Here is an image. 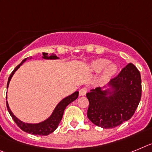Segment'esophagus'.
Here are the masks:
<instances>
[{"instance_id":"1","label":"esophagus","mask_w":152,"mask_h":152,"mask_svg":"<svg viewBox=\"0 0 152 152\" xmlns=\"http://www.w3.org/2000/svg\"><path fill=\"white\" fill-rule=\"evenodd\" d=\"M87 92V88L86 87H83L80 90V96H85Z\"/></svg>"}]
</instances>
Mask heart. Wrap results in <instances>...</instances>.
<instances>
[{"label": "heart", "mask_w": 152, "mask_h": 152, "mask_svg": "<svg viewBox=\"0 0 152 152\" xmlns=\"http://www.w3.org/2000/svg\"><path fill=\"white\" fill-rule=\"evenodd\" d=\"M109 63V60H105V59H99V60H96L91 63V70L94 71V72H99V71L102 70L103 69H105V67L107 66ZM116 69H117V68H116V66L114 64H111V65H109V66L106 68L105 76V77H109V76H113L115 72Z\"/></svg>", "instance_id": "1"}]
</instances>
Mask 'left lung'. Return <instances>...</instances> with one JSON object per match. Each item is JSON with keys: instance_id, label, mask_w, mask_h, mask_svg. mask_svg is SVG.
<instances>
[{"instance_id": "1", "label": "left lung", "mask_w": 152, "mask_h": 152, "mask_svg": "<svg viewBox=\"0 0 152 152\" xmlns=\"http://www.w3.org/2000/svg\"><path fill=\"white\" fill-rule=\"evenodd\" d=\"M111 92L100 88L86 93L89 100L87 116L93 124L104 129H112L132 117L142 97V79L136 66L132 63L110 81ZM109 90V89H108Z\"/></svg>"}]
</instances>
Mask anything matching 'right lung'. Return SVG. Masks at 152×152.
Wrapping results in <instances>:
<instances>
[{"label": "right lung", "mask_w": 152, "mask_h": 152, "mask_svg": "<svg viewBox=\"0 0 152 152\" xmlns=\"http://www.w3.org/2000/svg\"><path fill=\"white\" fill-rule=\"evenodd\" d=\"M43 57L44 59H51V60H53V59H57V56H54V55H51L50 56H47V53H43ZM27 60V58L24 59L23 61L20 63L19 65L17 66L16 68L14 69L13 72H11V74L10 75L8 78V82H7V88L8 87L9 83L10 81V79L13 76L14 72L17 71L18 68L23 63H24L25 60ZM78 96H79V92H75L74 93H72L70 96H67L65 99H63L60 103L56 105V107L54 109L53 113L52 115L47 119L46 121L43 122H40V123L38 124H28V123H24V122H21L20 120L18 119V118H16L15 116L14 115V114L12 113V112L10 111V108H9L8 103H7V101H6L7 102V110H8L9 113H10V116L12 117V118L14 119V121L15 122V123L18 125V127L23 130V132L27 133H30V134H38V135H48L50 133H52L53 132H54L56 129V128L58 127V125L60 124V121H61L62 118H63V115L64 113V110H65L66 107L69 103H71L72 102H73L74 100H76L78 98ZM6 99H7V96H6Z\"/></svg>", "instance_id": "1"}]
</instances>
